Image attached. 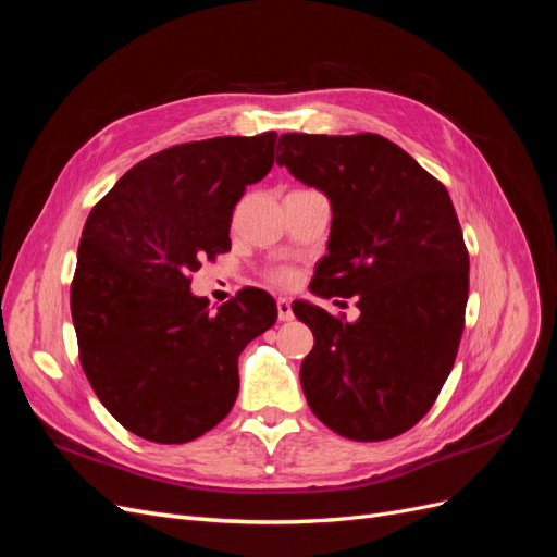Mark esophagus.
I'll use <instances>...</instances> for the list:
<instances>
[{"mask_svg":"<svg viewBox=\"0 0 557 557\" xmlns=\"http://www.w3.org/2000/svg\"><path fill=\"white\" fill-rule=\"evenodd\" d=\"M276 307H278V320H283V323H288V320L295 318L288 297H278V299H276Z\"/></svg>","mask_w":557,"mask_h":557,"instance_id":"esophagus-1","label":"esophagus"}]
</instances>
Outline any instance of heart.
<instances>
[{
	"label": "heart",
	"instance_id": "b5f03b06",
	"mask_svg": "<svg viewBox=\"0 0 557 557\" xmlns=\"http://www.w3.org/2000/svg\"><path fill=\"white\" fill-rule=\"evenodd\" d=\"M274 278H276L278 283H285V281H290V274H285V272H278V274H274Z\"/></svg>",
	"mask_w": 557,
	"mask_h": 557
}]
</instances>
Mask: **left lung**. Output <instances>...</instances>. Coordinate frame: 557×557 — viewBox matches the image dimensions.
<instances>
[{
	"label": "left lung",
	"mask_w": 557,
	"mask_h": 557,
	"mask_svg": "<svg viewBox=\"0 0 557 557\" xmlns=\"http://www.w3.org/2000/svg\"><path fill=\"white\" fill-rule=\"evenodd\" d=\"M278 166L330 199L327 256L311 293L358 295L360 318L293 305L313 332L299 379L320 423L383 442L423 418L465 327L469 256L453 201L407 150L379 134H281Z\"/></svg>",
	"instance_id": "1"
}]
</instances>
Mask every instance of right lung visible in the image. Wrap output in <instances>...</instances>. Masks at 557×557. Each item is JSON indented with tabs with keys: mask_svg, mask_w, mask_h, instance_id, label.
<instances>
[{
	"mask_svg": "<svg viewBox=\"0 0 557 557\" xmlns=\"http://www.w3.org/2000/svg\"><path fill=\"white\" fill-rule=\"evenodd\" d=\"M276 132L172 146L134 164L90 211L78 244L72 320L81 364L132 434L185 444L239 393L242 350L276 323L248 288L209 309L190 290L201 260L230 250L232 211L274 164Z\"/></svg>",
	"mask_w": 557,
	"mask_h": 557,
	"instance_id": "obj_1",
	"label": "right lung"
}]
</instances>
